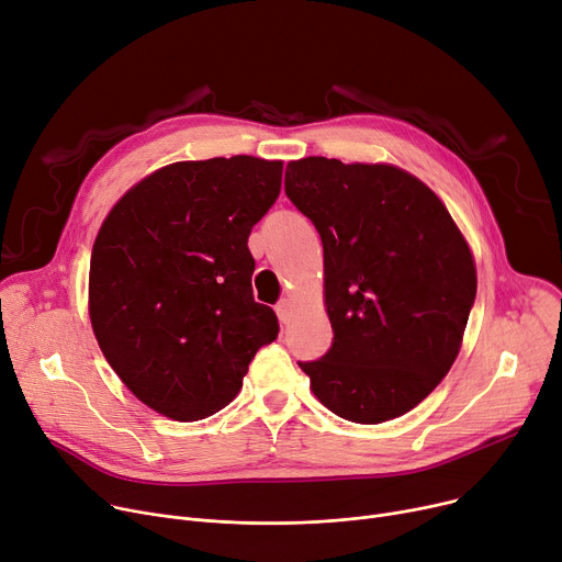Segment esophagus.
Listing matches in <instances>:
<instances>
[{
  "label": "esophagus",
  "mask_w": 562,
  "mask_h": 562,
  "mask_svg": "<svg viewBox=\"0 0 562 562\" xmlns=\"http://www.w3.org/2000/svg\"><path fill=\"white\" fill-rule=\"evenodd\" d=\"M276 314L282 323L289 321V316H291V301H289V297H282V301L276 305Z\"/></svg>",
  "instance_id": "34e87169"
}]
</instances>
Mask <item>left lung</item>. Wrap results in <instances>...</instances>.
Wrapping results in <instances>:
<instances>
[{
    "instance_id": "1",
    "label": "left lung",
    "mask_w": 562,
    "mask_h": 562,
    "mask_svg": "<svg viewBox=\"0 0 562 562\" xmlns=\"http://www.w3.org/2000/svg\"><path fill=\"white\" fill-rule=\"evenodd\" d=\"M284 192L323 241L334 341L323 359L297 363L312 393L350 423L404 416L463 344L476 295L463 233L429 187L395 165L291 160Z\"/></svg>"
}]
</instances>
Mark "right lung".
Masks as SVG:
<instances>
[{
	"label": "right lung",
	"mask_w": 562,
	"mask_h": 562,
	"mask_svg": "<svg viewBox=\"0 0 562 562\" xmlns=\"http://www.w3.org/2000/svg\"><path fill=\"white\" fill-rule=\"evenodd\" d=\"M282 160L173 162L142 178L103 218L88 312L126 389L178 423L203 420L241 391L278 318L255 303L248 235L276 203Z\"/></svg>",
	"instance_id": "add662e5"
}]
</instances>
